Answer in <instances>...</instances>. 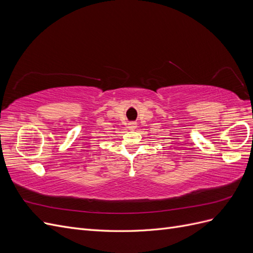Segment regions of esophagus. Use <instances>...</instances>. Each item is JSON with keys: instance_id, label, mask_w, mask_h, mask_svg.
<instances>
[{"instance_id": "34e87169", "label": "esophagus", "mask_w": 253, "mask_h": 253, "mask_svg": "<svg viewBox=\"0 0 253 253\" xmlns=\"http://www.w3.org/2000/svg\"><path fill=\"white\" fill-rule=\"evenodd\" d=\"M127 127H128L129 129H132V131H133V129H135V128L137 127V125L135 124V122H129L128 126H127Z\"/></svg>"}]
</instances>
